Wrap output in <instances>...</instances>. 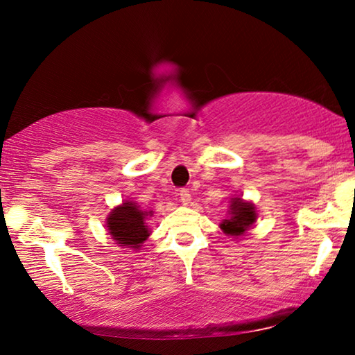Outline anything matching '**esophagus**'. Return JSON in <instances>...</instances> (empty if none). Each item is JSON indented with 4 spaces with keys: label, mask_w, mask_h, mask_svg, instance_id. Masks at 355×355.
<instances>
[{
    "label": "esophagus",
    "mask_w": 355,
    "mask_h": 355,
    "mask_svg": "<svg viewBox=\"0 0 355 355\" xmlns=\"http://www.w3.org/2000/svg\"><path fill=\"white\" fill-rule=\"evenodd\" d=\"M178 196H180V200H182L183 205H189V203H191V194H189L188 189H180Z\"/></svg>",
    "instance_id": "esophagus-1"
}]
</instances>
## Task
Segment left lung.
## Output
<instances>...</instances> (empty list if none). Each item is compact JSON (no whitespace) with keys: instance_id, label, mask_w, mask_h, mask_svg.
I'll return each mask as SVG.
<instances>
[{"instance_id":"8db88e82","label":"left lung","mask_w":355,"mask_h":355,"mask_svg":"<svg viewBox=\"0 0 355 355\" xmlns=\"http://www.w3.org/2000/svg\"><path fill=\"white\" fill-rule=\"evenodd\" d=\"M258 213L254 202L244 200L241 196H235L230 199V208H228V218L219 224L220 230L227 236L239 239L245 236L257 222Z\"/></svg>"}]
</instances>
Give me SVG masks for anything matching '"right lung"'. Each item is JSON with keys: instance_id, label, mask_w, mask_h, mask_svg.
Returning a JSON list of instances; mask_svg holds the SVG:
<instances>
[{"instance_id": "right-lung-1", "label": "right lung", "mask_w": 355, "mask_h": 355, "mask_svg": "<svg viewBox=\"0 0 355 355\" xmlns=\"http://www.w3.org/2000/svg\"><path fill=\"white\" fill-rule=\"evenodd\" d=\"M152 216L153 211L142 209L136 202L123 200L107 214V235L111 236L114 244L122 245V249L139 250L152 235V230L146 222Z\"/></svg>"}]
</instances>
